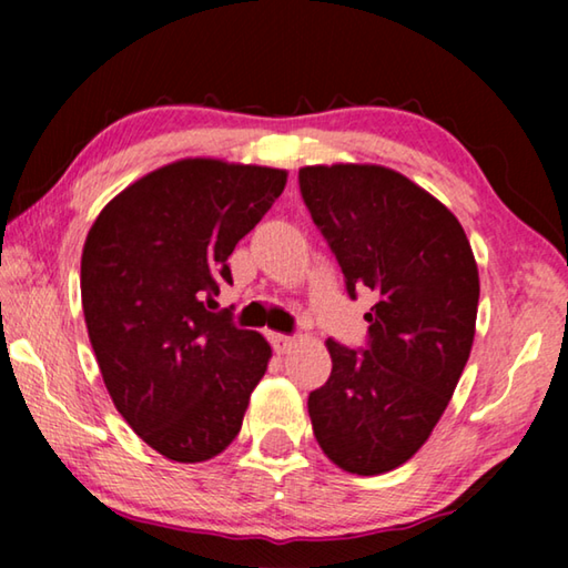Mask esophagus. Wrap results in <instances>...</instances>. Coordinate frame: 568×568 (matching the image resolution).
<instances>
[{
  "label": "esophagus",
  "instance_id": "34e87169",
  "mask_svg": "<svg viewBox=\"0 0 568 568\" xmlns=\"http://www.w3.org/2000/svg\"><path fill=\"white\" fill-rule=\"evenodd\" d=\"M271 343H273V348L277 351V353H287L295 345V338L293 335H283V333H273L271 335Z\"/></svg>",
  "mask_w": 568,
  "mask_h": 568
}]
</instances>
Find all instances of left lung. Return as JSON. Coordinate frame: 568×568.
I'll return each instance as SVG.
<instances>
[{
    "mask_svg": "<svg viewBox=\"0 0 568 568\" xmlns=\"http://www.w3.org/2000/svg\"><path fill=\"white\" fill-rule=\"evenodd\" d=\"M348 295H376L368 338H328L331 378L307 396L313 434L343 470L376 476L426 444L474 345L478 267L448 207L378 165L297 172Z\"/></svg>",
    "mask_w": 568,
    "mask_h": 568,
    "instance_id": "1",
    "label": "left lung"
}]
</instances>
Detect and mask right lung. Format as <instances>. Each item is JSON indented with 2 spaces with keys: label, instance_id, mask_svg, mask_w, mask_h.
<instances>
[{
  "label": "right lung",
  "instance_id": "obj_1",
  "mask_svg": "<svg viewBox=\"0 0 568 568\" xmlns=\"http://www.w3.org/2000/svg\"><path fill=\"white\" fill-rule=\"evenodd\" d=\"M285 170L180 160L108 203L82 250V307L112 403L148 446L197 464L240 434L271 345L213 311L227 257Z\"/></svg>",
  "mask_w": 568,
  "mask_h": 568
}]
</instances>
